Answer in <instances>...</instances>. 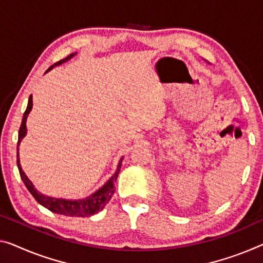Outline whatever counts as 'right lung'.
<instances>
[{"instance_id": "right-lung-1", "label": "right lung", "mask_w": 263, "mask_h": 263, "mask_svg": "<svg viewBox=\"0 0 263 263\" xmlns=\"http://www.w3.org/2000/svg\"><path fill=\"white\" fill-rule=\"evenodd\" d=\"M75 54H70L69 56H67L66 59L61 60V61L56 62L55 64L48 69L47 71H49L52 69L55 66H60L63 62L70 60L72 56ZM31 108H33V96H29V101H28V106L26 111L23 114V119L21 122V127H20L18 130V141H17V167H18V172L20 175H21V179L23 181V183L26 184V187L28 191L30 192L31 195L34 196V199L39 202L40 204H42L43 207H46L47 209H49L52 213H58V214H62V215H67V216H81V217H86V216H90L94 215V214L99 213L100 211H102L104 208L109 200L111 199V195L115 193V182L116 179H118L119 173L121 171V164H122V159L120 160L118 169L114 175H112L110 179H109L108 182L103 185L102 188H100L98 192L92 194V195L86 197V199H81V200H64V199H55V197H50V196H46L43 194L39 193L36 189L34 188V184L31 183V181L28 179L26 174L22 171L21 164H20V159H18V145L21 140L27 134V126H26V121H27V116L29 114Z\"/></svg>"}]
</instances>
